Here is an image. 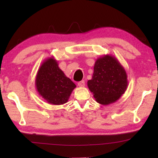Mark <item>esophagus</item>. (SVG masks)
Returning a JSON list of instances; mask_svg holds the SVG:
<instances>
[{"label":"esophagus","mask_w":158,"mask_h":158,"mask_svg":"<svg viewBox=\"0 0 158 158\" xmlns=\"http://www.w3.org/2000/svg\"><path fill=\"white\" fill-rule=\"evenodd\" d=\"M78 85L79 87H84L85 86V81H81L78 83Z\"/></svg>","instance_id":"34e87169"}]
</instances>
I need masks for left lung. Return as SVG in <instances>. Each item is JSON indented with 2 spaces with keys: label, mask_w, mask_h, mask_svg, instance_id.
<instances>
[{
  "label": "left lung",
  "mask_w": 158,
  "mask_h": 158,
  "mask_svg": "<svg viewBox=\"0 0 158 158\" xmlns=\"http://www.w3.org/2000/svg\"><path fill=\"white\" fill-rule=\"evenodd\" d=\"M92 79L87 82L96 102L108 105L116 102L127 88L125 69L116 57L104 55L98 58L94 65Z\"/></svg>",
  "instance_id": "obj_1"
}]
</instances>
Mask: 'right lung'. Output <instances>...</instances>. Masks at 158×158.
Segmentation results:
<instances>
[{
    "mask_svg": "<svg viewBox=\"0 0 158 158\" xmlns=\"http://www.w3.org/2000/svg\"><path fill=\"white\" fill-rule=\"evenodd\" d=\"M38 94L48 103L60 105L66 103L76 85L65 76L54 57L47 58L39 68L35 77Z\"/></svg>",
    "mask_w": 158,
    "mask_h": 158,
    "instance_id": "1",
    "label": "right lung"
}]
</instances>
